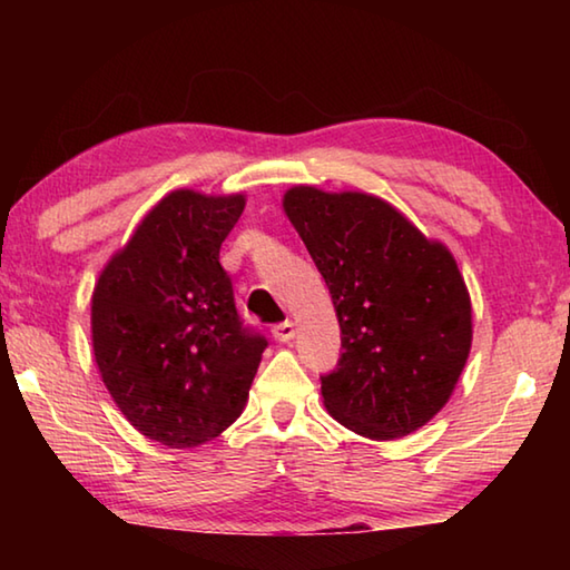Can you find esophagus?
<instances>
[{"label":"esophagus","mask_w":570,"mask_h":570,"mask_svg":"<svg viewBox=\"0 0 570 570\" xmlns=\"http://www.w3.org/2000/svg\"><path fill=\"white\" fill-rule=\"evenodd\" d=\"M272 332H274L278 342H292L294 334H296V324L294 322H282V324H276Z\"/></svg>","instance_id":"34e87169"}]
</instances>
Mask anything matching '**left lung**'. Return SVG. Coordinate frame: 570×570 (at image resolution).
<instances>
[{"label": "left lung", "instance_id": "8db88e82", "mask_svg": "<svg viewBox=\"0 0 570 570\" xmlns=\"http://www.w3.org/2000/svg\"><path fill=\"white\" fill-rule=\"evenodd\" d=\"M284 210L330 286L342 330L322 377L332 417L370 440L404 438L445 407L472 344L455 258L370 193L294 186Z\"/></svg>", "mask_w": 570, "mask_h": 570}]
</instances>
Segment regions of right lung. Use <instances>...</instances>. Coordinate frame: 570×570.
Masks as SVG:
<instances>
[{
  "label": "right lung",
  "mask_w": 570,
  "mask_h": 570,
  "mask_svg": "<svg viewBox=\"0 0 570 570\" xmlns=\"http://www.w3.org/2000/svg\"><path fill=\"white\" fill-rule=\"evenodd\" d=\"M246 198L173 190L140 220L92 292V352L135 430L186 450L244 412L266 340L238 320L218 250Z\"/></svg>",
  "instance_id": "obj_1"
}]
</instances>
